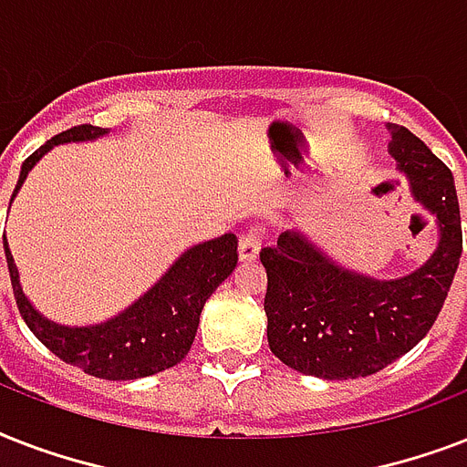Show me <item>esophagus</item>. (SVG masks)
Returning a JSON list of instances; mask_svg holds the SVG:
<instances>
[{
	"instance_id": "34e87169",
	"label": "esophagus",
	"mask_w": 467,
	"mask_h": 467,
	"mask_svg": "<svg viewBox=\"0 0 467 467\" xmlns=\"http://www.w3.org/2000/svg\"><path fill=\"white\" fill-rule=\"evenodd\" d=\"M259 249H262V242H259V234L254 230H249L240 237V262H254L259 256Z\"/></svg>"
}]
</instances>
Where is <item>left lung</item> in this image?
<instances>
[{
    "label": "left lung",
    "mask_w": 467,
    "mask_h": 467,
    "mask_svg": "<svg viewBox=\"0 0 467 467\" xmlns=\"http://www.w3.org/2000/svg\"><path fill=\"white\" fill-rule=\"evenodd\" d=\"M388 130L410 193L436 218L439 244L420 269L388 281L341 266L298 230L264 247L269 347L306 376L348 380L398 361L427 337L456 276L463 230L453 174L407 128Z\"/></svg>",
    "instance_id": "1"
}]
</instances>
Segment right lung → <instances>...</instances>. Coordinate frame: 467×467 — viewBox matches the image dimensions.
<instances>
[{"label":"right lung","mask_w":467,"mask_h":467,"mask_svg":"<svg viewBox=\"0 0 467 467\" xmlns=\"http://www.w3.org/2000/svg\"><path fill=\"white\" fill-rule=\"evenodd\" d=\"M104 135H109V128L77 126L40 145L21 164V174L11 201L26 182L28 171L36 167V161L47 155L55 145L97 140ZM4 254H6L18 312L40 344H46L57 358L79 366L84 373L94 378L135 380L171 368L189 354L191 344L196 339L205 300L211 298L215 288L237 266V237L227 233L215 240L193 244L133 306H128L106 322L87 327L57 325L53 319L43 317L24 296L16 264L6 244V234H4Z\"/></svg>","instance_id":"add662e5"}]
</instances>
